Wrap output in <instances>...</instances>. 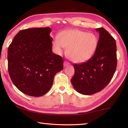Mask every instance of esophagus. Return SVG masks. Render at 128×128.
Returning <instances> with one entry per match:
<instances>
[{"label":"esophagus","instance_id":"obj_1","mask_svg":"<svg viewBox=\"0 0 128 128\" xmlns=\"http://www.w3.org/2000/svg\"><path fill=\"white\" fill-rule=\"evenodd\" d=\"M69 65H70V64L68 62H64V66L66 67V66H69Z\"/></svg>","mask_w":128,"mask_h":128}]
</instances>
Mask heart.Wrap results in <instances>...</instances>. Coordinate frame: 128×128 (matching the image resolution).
Here are the masks:
<instances>
[{
  "instance_id": "1",
  "label": "heart",
  "mask_w": 128,
  "mask_h": 128,
  "mask_svg": "<svg viewBox=\"0 0 128 128\" xmlns=\"http://www.w3.org/2000/svg\"><path fill=\"white\" fill-rule=\"evenodd\" d=\"M98 39L94 33L80 30H68L61 32L53 41L54 50L62 54L66 47V55L72 62H83L90 59L98 47Z\"/></svg>"
}]
</instances>
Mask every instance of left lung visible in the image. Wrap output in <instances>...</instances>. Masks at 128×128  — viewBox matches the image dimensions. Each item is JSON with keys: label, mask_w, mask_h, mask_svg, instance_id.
Here are the masks:
<instances>
[{"label": "left lung", "mask_w": 128, "mask_h": 128, "mask_svg": "<svg viewBox=\"0 0 128 128\" xmlns=\"http://www.w3.org/2000/svg\"><path fill=\"white\" fill-rule=\"evenodd\" d=\"M99 33L98 47L87 62L73 64L74 74L71 82L77 92L92 95L100 92L111 81L117 66L116 44L114 39L103 28Z\"/></svg>", "instance_id": "8db88e82"}]
</instances>
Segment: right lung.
<instances>
[{
	"mask_svg": "<svg viewBox=\"0 0 128 128\" xmlns=\"http://www.w3.org/2000/svg\"><path fill=\"white\" fill-rule=\"evenodd\" d=\"M50 28L20 30L8 49V69L13 84L30 96L48 92L56 73L63 69V60L52 52Z\"/></svg>",
	"mask_w": 128,
	"mask_h": 128,
	"instance_id": "obj_1",
	"label": "right lung"
}]
</instances>
